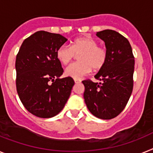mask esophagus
I'll list each match as a JSON object with an SVG mask.
<instances>
[{
	"mask_svg": "<svg viewBox=\"0 0 153 153\" xmlns=\"http://www.w3.org/2000/svg\"><path fill=\"white\" fill-rule=\"evenodd\" d=\"M74 82L78 84V83H80L81 82V80L80 79H74Z\"/></svg>",
	"mask_w": 153,
	"mask_h": 153,
	"instance_id": "esophagus-1",
	"label": "esophagus"
}]
</instances>
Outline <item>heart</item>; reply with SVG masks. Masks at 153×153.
<instances>
[{"mask_svg": "<svg viewBox=\"0 0 153 153\" xmlns=\"http://www.w3.org/2000/svg\"><path fill=\"white\" fill-rule=\"evenodd\" d=\"M98 41L89 36L79 37L71 43V47L62 45L57 48L56 57L64 65H68L79 54V62L69 65L65 70L67 76L80 79L89 74L92 69L97 71L102 69L108 59V51L106 47L98 45Z\"/></svg>", "mask_w": 153, "mask_h": 153, "instance_id": "1", "label": "heart"}]
</instances>
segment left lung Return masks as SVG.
<instances>
[{
    "label": "left lung",
    "mask_w": 153,
    "mask_h": 153,
    "mask_svg": "<svg viewBox=\"0 0 153 153\" xmlns=\"http://www.w3.org/2000/svg\"><path fill=\"white\" fill-rule=\"evenodd\" d=\"M96 36L105 42L108 59L95 75L100 82L82 81L85 102L95 117L110 120L122 112L131 95L134 57L129 41L116 31L106 29Z\"/></svg>",
    "instance_id": "8db88e82"
}]
</instances>
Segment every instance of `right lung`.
<instances>
[{
  "label": "right lung",
  "instance_id": "right-lung-1",
  "mask_svg": "<svg viewBox=\"0 0 153 153\" xmlns=\"http://www.w3.org/2000/svg\"><path fill=\"white\" fill-rule=\"evenodd\" d=\"M68 39L46 31H38L23 41L16 56V88L23 106L41 118L56 116L68 100L74 82L61 79V64L56 51Z\"/></svg>",
  "mask_w": 153,
  "mask_h": 153
}]
</instances>
